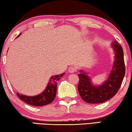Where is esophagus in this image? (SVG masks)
Wrapping results in <instances>:
<instances>
[{
    "label": "esophagus",
    "instance_id": "esophagus-1",
    "mask_svg": "<svg viewBox=\"0 0 132 132\" xmlns=\"http://www.w3.org/2000/svg\"><path fill=\"white\" fill-rule=\"evenodd\" d=\"M76 71V68L74 67H70L68 68V72L70 73H74Z\"/></svg>",
    "mask_w": 132,
    "mask_h": 132
}]
</instances>
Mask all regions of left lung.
<instances>
[{"label": "left lung", "instance_id": "left-lung-1", "mask_svg": "<svg viewBox=\"0 0 132 132\" xmlns=\"http://www.w3.org/2000/svg\"><path fill=\"white\" fill-rule=\"evenodd\" d=\"M111 46L114 51V61L107 80L100 85H93L88 73L80 70L78 90L83 101L90 104H100L112 98L119 90L125 75L124 53L117 40Z\"/></svg>", "mask_w": 132, "mask_h": 132}]
</instances>
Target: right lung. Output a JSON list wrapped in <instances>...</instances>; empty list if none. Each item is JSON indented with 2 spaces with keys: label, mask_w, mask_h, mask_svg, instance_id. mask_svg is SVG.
<instances>
[{
  "label": "right lung",
  "mask_w": 132,
  "mask_h": 132,
  "mask_svg": "<svg viewBox=\"0 0 132 132\" xmlns=\"http://www.w3.org/2000/svg\"><path fill=\"white\" fill-rule=\"evenodd\" d=\"M20 33L16 37L21 35ZM65 74H60V75H55L50 78L46 89L40 94L36 96H27L17 93L18 96L21 100L24 101L27 104L35 106H41L51 104L54 100L56 96L57 90V81L60 80Z\"/></svg>",
  "instance_id": "obj_1"
}]
</instances>
